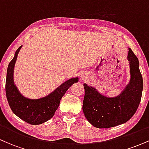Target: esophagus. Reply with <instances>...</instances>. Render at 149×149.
<instances>
[{"label": "esophagus", "mask_w": 149, "mask_h": 149, "mask_svg": "<svg viewBox=\"0 0 149 149\" xmlns=\"http://www.w3.org/2000/svg\"><path fill=\"white\" fill-rule=\"evenodd\" d=\"M86 78H87V76H85V74H83L81 76V79L83 80H86Z\"/></svg>", "instance_id": "obj_1"}]
</instances>
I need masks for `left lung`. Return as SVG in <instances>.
Instances as JSON below:
<instances>
[{
  "mask_svg": "<svg viewBox=\"0 0 149 149\" xmlns=\"http://www.w3.org/2000/svg\"><path fill=\"white\" fill-rule=\"evenodd\" d=\"M128 49L130 80L119 95L105 97L92 86L83 84V111L88 122L94 127L109 128L123 124L134 116L138 109L143 90V78L138 58L130 48Z\"/></svg>",
  "mask_w": 149,
  "mask_h": 149,
  "instance_id": "obj_1",
  "label": "left lung"
}]
</instances>
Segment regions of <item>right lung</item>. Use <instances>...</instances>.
I'll return each instance as SVG.
<instances>
[{
  "label": "right lung",
  "instance_id": "add662e5",
  "mask_svg": "<svg viewBox=\"0 0 149 149\" xmlns=\"http://www.w3.org/2000/svg\"><path fill=\"white\" fill-rule=\"evenodd\" d=\"M20 46L15 52V57L8 67L6 82L7 100L13 112L25 122L31 125H39L52 118L59 107L61 99L73 83H78V78H73L59 85L52 93L42 98L31 100L24 97L14 83V68Z\"/></svg>",
  "mask_w": 149,
  "mask_h": 149
}]
</instances>
